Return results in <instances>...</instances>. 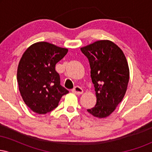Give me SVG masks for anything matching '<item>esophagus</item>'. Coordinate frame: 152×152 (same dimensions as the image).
<instances>
[{
	"mask_svg": "<svg viewBox=\"0 0 152 152\" xmlns=\"http://www.w3.org/2000/svg\"><path fill=\"white\" fill-rule=\"evenodd\" d=\"M72 92L73 93H74L75 94H81L82 93H83V89L81 88L80 86H75L74 88L72 89Z\"/></svg>",
	"mask_w": 152,
	"mask_h": 152,
	"instance_id": "esophagus-1",
	"label": "esophagus"
}]
</instances>
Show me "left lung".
Here are the masks:
<instances>
[{"label":"left lung","instance_id":"obj_1","mask_svg":"<svg viewBox=\"0 0 152 152\" xmlns=\"http://www.w3.org/2000/svg\"><path fill=\"white\" fill-rule=\"evenodd\" d=\"M88 59L91 77L95 88L96 104L87 109L98 118L109 116L121 102L129 80V69L124 54L108 40L96 41L81 48Z\"/></svg>","mask_w":152,"mask_h":152}]
</instances>
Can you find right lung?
Wrapping results in <instances>:
<instances>
[{
	"label": "right lung",
	"mask_w": 152,
	"mask_h": 152,
	"mask_svg": "<svg viewBox=\"0 0 152 152\" xmlns=\"http://www.w3.org/2000/svg\"><path fill=\"white\" fill-rule=\"evenodd\" d=\"M67 48L47 42L31 45L23 54L17 71L19 91L25 104L35 113L45 114L58 105L69 91L61 85L56 64L66 55Z\"/></svg>",
	"instance_id": "add662e5"
}]
</instances>
